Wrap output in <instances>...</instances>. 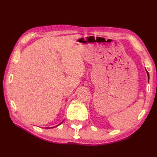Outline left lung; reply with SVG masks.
Masks as SVG:
<instances>
[{
  "instance_id": "obj_1",
  "label": "left lung",
  "mask_w": 157,
  "mask_h": 157,
  "mask_svg": "<svg viewBox=\"0 0 157 157\" xmlns=\"http://www.w3.org/2000/svg\"><path fill=\"white\" fill-rule=\"evenodd\" d=\"M146 73H147V75H148V80L149 81V73H148V72L147 71V70L146 69Z\"/></svg>"
}]
</instances>
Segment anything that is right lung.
Here are the masks:
<instances>
[{"mask_svg": "<svg viewBox=\"0 0 157 157\" xmlns=\"http://www.w3.org/2000/svg\"><path fill=\"white\" fill-rule=\"evenodd\" d=\"M63 122V121H62V122H61V123H60V124H59L58 125H56L55 127H56V126H59V125H61V123H62ZM54 128V127H52V128H48H48Z\"/></svg>", "mask_w": 157, "mask_h": 157, "instance_id": "right-lung-1", "label": "right lung"}]
</instances>
